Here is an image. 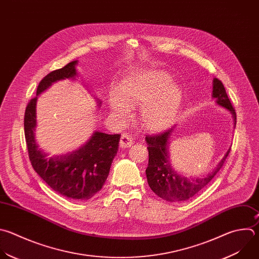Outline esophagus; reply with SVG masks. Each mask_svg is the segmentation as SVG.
I'll list each match as a JSON object with an SVG mask.
<instances>
[{
    "label": "esophagus",
    "instance_id": "obj_1",
    "mask_svg": "<svg viewBox=\"0 0 259 259\" xmlns=\"http://www.w3.org/2000/svg\"><path fill=\"white\" fill-rule=\"evenodd\" d=\"M134 143L133 141V138L131 135L129 134H123L121 136V140H120V146L122 148H127V147H130L132 146Z\"/></svg>",
    "mask_w": 259,
    "mask_h": 259
}]
</instances>
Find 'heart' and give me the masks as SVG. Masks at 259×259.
Instances as JSON below:
<instances>
[{
    "label": "heart",
    "mask_w": 259,
    "mask_h": 259,
    "mask_svg": "<svg viewBox=\"0 0 259 259\" xmlns=\"http://www.w3.org/2000/svg\"><path fill=\"white\" fill-rule=\"evenodd\" d=\"M171 76L165 71L150 70L123 81L121 91L114 89L110 95L113 113L126 119L130 107L142 105L139 121L149 131H161L176 119L183 102L179 86L171 83Z\"/></svg>",
    "instance_id": "1"
}]
</instances>
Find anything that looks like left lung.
<instances>
[{
    "instance_id": "left-lung-1",
    "label": "left lung",
    "mask_w": 259,
    "mask_h": 259,
    "mask_svg": "<svg viewBox=\"0 0 259 259\" xmlns=\"http://www.w3.org/2000/svg\"><path fill=\"white\" fill-rule=\"evenodd\" d=\"M212 89V98L217 100L219 106L231 112L236 124V112L228 98L222 81L214 78ZM173 128L157 135H148L145 137L148 145V165L145 169L148 185L158 197L171 202L187 200L201 191L218 174L230 153L229 149L223 159L207 175L192 179L181 176L171 168L167 155V140Z\"/></svg>"
}]
</instances>
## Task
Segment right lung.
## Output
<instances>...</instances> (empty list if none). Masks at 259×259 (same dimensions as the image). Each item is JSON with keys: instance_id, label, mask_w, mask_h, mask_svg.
Instances as JSON below:
<instances>
[{"instance_id": "add662e5", "label": "right lung", "mask_w": 259, "mask_h": 259, "mask_svg": "<svg viewBox=\"0 0 259 259\" xmlns=\"http://www.w3.org/2000/svg\"><path fill=\"white\" fill-rule=\"evenodd\" d=\"M77 61L49 73L39 82L36 95H40L60 80L74 78ZM37 97L30 100L24 114V133L29 159L38 176L56 192L74 200H89L104 186L111 164L118 152L121 134L95 132L92 138L75 151L48 157L35 142ZM99 103V102H98ZM101 104V102H100Z\"/></svg>"}]
</instances>
